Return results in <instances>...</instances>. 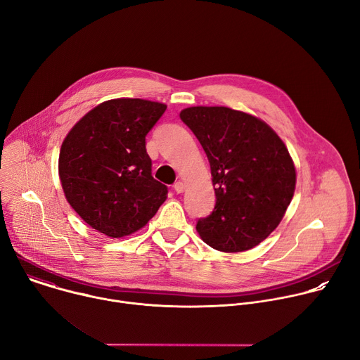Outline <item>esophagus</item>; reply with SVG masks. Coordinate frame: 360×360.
<instances>
[{
    "label": "esophagus",
    "instance_id": "esophagus-1",
    "mask_svg": "<svg viewBox=\"0 0 360 360\" xmlns=\"http://www.w3.org/2000/svg\"><path fill=\"white\" fill-rule=\"evenodd\" d=\"M174 189H175L176 193H182L184 189H185V184L182 181H178V182L174 184Z\"/></svg>",
    "mask_w": 360,
    "mask_h": 360
}]
</instances>
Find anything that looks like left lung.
Segmentation results:
<instances>
[{
  "mask_svg": "<svg viewBox=\"0 0 360 360\" xmlns=\"http://www.w3.org/2000/svg\"><path fill=\"white\" fill-rule=\"evenodd\" d=\"M207 153L217 203L196 222L202 240L222 252L259 245L282 221L296 171L288 148L264 121L226 107H191L179 114Z\"/></svg>",
  "mask_w": 360,
  "mask_h": 360,
  "instance_id": "8db88e82",
  "label": "left lung"
}]
</instances>
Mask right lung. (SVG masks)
Masks as SVG:
<instances>
[{
  "mask_svg": "<svg viewBox=\"0 0 360 360\" xmlns=\"http://www.w3.org/2000/svg\"><path fill=\"white\" fill-rule=\"evenodd\" d=\"M167 105L139 98L102 102L65 136L58 172L72 210L111 238L134 233L167 199V185L153 179L145 136Z\"/></svg>",
  "mask_w": 360,
  "mask_h": 360,
  "instance_id": "add662e5",
  "label": "right lung"
}]
</instances>
